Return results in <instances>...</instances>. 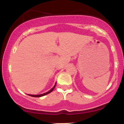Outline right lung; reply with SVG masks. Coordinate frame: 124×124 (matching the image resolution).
I'll return each mask as SVG.
<instances>
[{
  "mask_svg": "<svg viewBox=\"0 0 124 124\" xmlns=\"http://www.w3.org/2000/svg\"><path fill=\"white\" fill-rule=\"evenodd\" d=\"M55 86H56V83H55V86H54V87H53V88H52V89H51L50 90L48 91V92H46V93H44V94H39V95H32V94H28V96H30L34 97H42V96H45V95L48 94L50 93L51 92H52V91H53V90H54V89H55Z\"/></svg>",
  "mask_w": 124,
  "mask_h": 124,
  "instance_id": "right-lung-1",
  "label": "right lung"
}]
</instances>
